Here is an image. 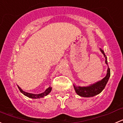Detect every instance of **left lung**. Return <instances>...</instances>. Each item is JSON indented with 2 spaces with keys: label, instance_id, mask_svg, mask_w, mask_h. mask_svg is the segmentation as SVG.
Listing matches in <instances>:
<instances>
[{
  "label": "left lung",
  "instance_id": "1",
  "mask_svg": "<svg viewBox=\"0 0 123 123\" xmlns=\"http://www.w3.org/2000/svg\"><path fill=\"white\" fill-rule=\"evenodd\" d=\"M100 50L102 54L104 55V57L105 58V63L106 65H108L107 62V58L104 53V50L100 48ZM110 69L108 67V70L106 75L102 80L100 81H98L93 85H90L89 86L86 87H81V86H76L75 85L74 86V88L75 89V91L76 93L79 96L81 97L89 98V97H93V96L97 95L99 94L104 89L105 86L107 83L108 81L109 80V78L110 77Z\"/></svg>",
  "mask_w": 123,
  "mask_h": 123
}]
</instances>
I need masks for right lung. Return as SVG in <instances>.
<instances>
[{
  "instance_id": "add662e5",
  "label": "right lung",
  "mask_w": 123,
  "mask_h": 123,
  "mask_svg": "<svg viewBox=\"0 0 123 123\" xmlns=\"http://www.w3.org/2000/svg\"><path fill=\"white\" fill-rule=\"evenodd\" d=\"M18 89H19V90H20L21 92L23 95H24L25 96H27V97L28 98H32V99H38V98H43L44 96H47V95H48L52 90V87L50 86L49 87H48V89L44 92L42 93L33 94V93H30L25 92H24V90H22V89H21L18 86Z\"/></svg>"
}]
</instances>
